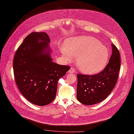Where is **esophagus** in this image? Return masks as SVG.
I'll return each mask as SVG.
<instances>
[{
    "label": "esophagus",
    "instance_id": "34e87169",
    "mask_svg": "<svg viewBox=\"0 0 134 134\" xmlns=\"http://www.w3.org/2000/svg\"><path fill=\"white\" fill-rule=\"evenodd\" d=\"M75 69L73 67H71V68H70L69 70V71H68L69 73H75Z\"/></svg>",
    "mask_w": 134,
    "mask_h": 134
}]
</instances>
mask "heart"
<instances>
[{
  "label": "heart",
  "mask_w": 134,
  "mask_h": 134,
  "mask_svg": "<svg viewBox=\"0 0 134 134\" xmlns=\"http://www.w3.org/2000/svg\"><path fill=\"white\" fill-rule=\"evenodd\" d=\"M61 52L67 61L77 57L76 64L81 72L85 74L99 72L107 66L109 53L107 47L97 40L90 37H79L66 40Z\"/></svg>",
  "instance_id": "obj_1"
}]
</instances>
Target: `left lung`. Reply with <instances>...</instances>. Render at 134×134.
Instances as JSON below:
<instances>
[{"instance_id":"obj_1","label":"left lung","mask_w":134,"mask_h":134,"mask_svg":"<svg viewBox=\"0 0 134 134\" xmlns=\"http://www.w3.org/2000/svg\"><path fill=\"white\" fill-rule=\"evenodd\" d=\"M112 53L109 63L101 72L94 75L78 74L76 98L86 105L100 103L114 89L118 78L121 58L118 49L112 44Z\"/></svg>"}]
</instances>
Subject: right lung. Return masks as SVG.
<instances>
[{"label": "right lung", "mask_w": 134, "mask_h": 134, "mask_svg": "<svg viewBox=\"0 0 134 134\" xmlns=\"http://www.w3.org/2000/svg\"><path fill=\"white\" fill-rule=\"evenodd\" d=\"M50 39L46 32L30 34L14 56V77L21 93L31 103L43 106L55 99L59 79L69 66L52 62L50 51L43 53Z\"/></svg>", "instance_id": "obj_1"}]
</instances>
